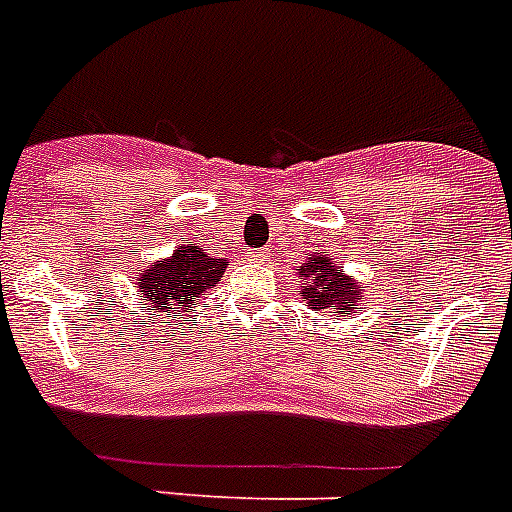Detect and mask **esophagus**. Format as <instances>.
<instances>
[{"label":"esophagus","mask_w":512,"mask_h":512,"mask_svg":"<svg viewBox=\"0 0 512 512\" xmlns=\"http://www.w3.org/2000/svg\"><path fill=\"white\" fill-rule=\"evenodd\" d=\"M249 260H255V263H265L268 260V252L265 249H257V252H249Z\"/></svg>","instance_id":"1"}]
</instances>
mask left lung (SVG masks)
<instances>
[{"mask_svg":"<svg viewBox=\"0 0 512 512\" xmlns=\"http://www.w3.org/2000/svg\"><path fill=\"white\" fill-rule=\"evenodd\" d=\"M296 278H299V294L302 302H307L309 309L322 312H338V317L354 315L362 309V296H364V283L356 281L349 276L346 270L338 268L333 257L312 252L299 268H296Z\"/></svg>","mask_w":512,"mask_h":512,"instance_id":"8db88e82","label":"left lung"}]
</instances>
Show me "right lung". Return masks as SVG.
<instances>
[{
	"instance_id": "add662e5",
	"label": "right lung",
	"mask_w": 512,
	"mask_h": 512,
	"mask_svg": "<svg viewBox=\"0 0 512 512\" xmlns=\"http://www.w3.org/2000/svg\"><path fill=\"white\" fill-rule=\"evenodd\" d=\"M226 257L208 255L197 244H179L169 257H158L137 276V291L156 317H179L190 312L192 304L213 289L226 273Z\"/></svg>"
}]
</instances>
